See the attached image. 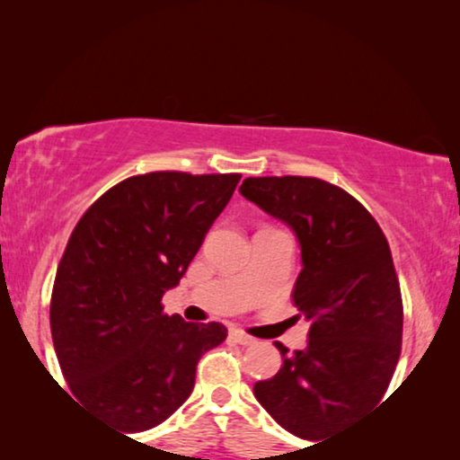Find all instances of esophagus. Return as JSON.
Instances as JSON below:
<instances>
[{"label":"esophagus","mask_w":460,"mask_h":460,"mask_svg":"<svg viewBox=\"0 0 460 460\" xmlns=\"http://www.w3.org/2000/svg\"><path fill=\"white\" fill-rule=\"evenodd\" d=\"M230 337L234 339L236 343H241V345H253L255 343V339L251 337V335H247V332H243L241 329H234L230 332Z\"/></svg>","instance_id":"1"}]
</instances>
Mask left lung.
Segmentation results:
<instances>
[{"label":"left lung","instance_id":"8db88e82","mask_svg":"<svg viewBox=\"0 0 460 460\" xmlns=\"http://www.w3.org/2000/svg\"><path fill=\"white\" fill-rule=\"evenodd\" d=\"M241 194L297 236L304 268L293 301L310 320L304 349L276 341L282 368L253 394L293 436L323 439L381 402L400 360L404 310L392 251L364 205L324 180L247 178Z\"/></svg>","mask_w":460,"mask_h":460}]
</instances>
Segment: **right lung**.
<instances>
[{
    "label": "right lung",
    "instance_id": "1",
    "mask_svg": "<svg viewBox=\"0 0 460 460\" xmlns=\"http://www.w3.org/2000/svg\"><path fill=\"white\" fill-rule=\"evenodd\" d=\"M241 173L153 172L106 190L75 226L58 263L49 326L81 406L123 431L172 417L197 364L228 335L163 312Z\"/></svg>",
    "mask_w": 460,
    "mask_h": 460
}]
</instances>
